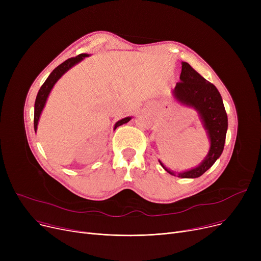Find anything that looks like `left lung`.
<instances>
[{
	"label": "left lung",
	"mask_w": 261,
	"mask_h": 261,
	"mask_svg": "<svg viewBox=\"0 0 261 261\" xmlns=\"http://www.w3.org/2000/svg\"><path fill=\"white\" fill-rule=\"evenodd\" d=\"M180 82L172 90V97L180 103L194 108L210 140L207 155L195 168L179 172L168 169L159 160L168 173L182 179H195L208 170L222 154L227 131V115L220 93L217 88L195 71L187 62H182Z\"/></svg>",
	"instance_id": "1"
}]
</instances>
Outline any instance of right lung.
<instances>
[{
    "mask_svg": "<svg viewBox=\"0 0 261 261\" xmlns=\"http://www.w3.org/2000/svg\"><path fill=\"white\" fill-rule=\"evenodd\" d=\"M90 55L88 54H80L78 56L74 57V58H70L65 60L63 63H61L60 65H58L55 70L49 74V76L47 77V79L45 80L44 84L42 85V87L40 88L38 94H37V97H36V101H35V115H34V128L35 131L37 132V128H38V122L40 119V115L42 113L43 109L45 107L46 100L48 98V95L51 91V89L54 88V86L56 85V82L68 71L70 68H72L74 65H76L77 63H79L80 61L84 60L86 57H89ZM132 117L128 116L122 118L120 120H118L115 126L114 129H116L117 127L123 125V123H127Z\"/></svg>",
    "mask_w": 261,
    "mask_h": 261,
    "instance_id": "right-lung-1",
    "label": "right lung"
}]
</instances>
